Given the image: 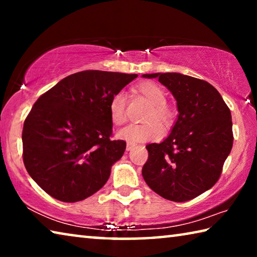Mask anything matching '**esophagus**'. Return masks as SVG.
<instances>
[{"mask_svg": "<svg viewBox=\"0 0 257 257\" xmlns=\"http://www.w3.org/2000/svg\"><path fill=\"white\" fill-rule=\"evenodd\" d=\"M134 146H136V144H135V143H127V151L132 150Z\"/></svg>", "mask_w": 257, "mask_h": 257, "instance_id": "obj_1", "label": "esophagus"}]
</instances>
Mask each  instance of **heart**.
<instances>
[{
    "mask_svg": "<svg viewBox=\"0 0 257 257\" xmlns=\"http://www.w3.org/2000/svg\"><path fill=\"white\" fill-rule=\"evenodd\" d=\"M137 90L152 104V108L147 114V120H152L146 123H132L128 127L121 129L118 133V137L130 143L144 142L149 139L160 138L163 135L164 129L159 121L162 120L168 122L172 116V111L165 104V92L160 85L153 81H145L137 87ZM108 111L112 122L116 125H121L127 120L125 113V94L122 92L115 93L110 99Z\"/></svg>",
    "mask_w": 257,
    "mask_h": 257,
    "instance_id": "b5f03b06",
    "label": "heart"
}]
</instances>
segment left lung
<instances>
[{
    "mask_svg": "<svg viewBox=\"0 0 257 257\" xmlns=\"http://www.w3.org/2000/svg\"><path fill=\"white\" fill-rule=\"evenodd\" d=\"M158 78L177 101V120L160 144H149L142 170L150 188L165 199L186 202L215 185L232 149L231 113L205 80L178 72L147 73Z\"/></svg>",
    "mask_w": 257,
    "mask_h": 257,
    "instance_id": "1",
    "label": "left lung"
}]
</instances>
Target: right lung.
Returning a JSON list of instances; mask_svg holds the SVG:
<instances>
[{
  "label": "right lung",
  "mask_w": 257,
  "mask_h": 257,
  "mask_svg": "<svg viewBox=\"0 0 257 257\" xmlns=\"http://www.w3.org/2000/svg\"><path fill=\"white\" fill-rule=\"evenodd\" d=\"M137 75L86 70L63 78L37 99L25 120L24 163L34 181L55 199L75 203L106 184L124 153L111 141V97Z\"/></svg>",
  "instance_id": "1"
}]
</instances>
